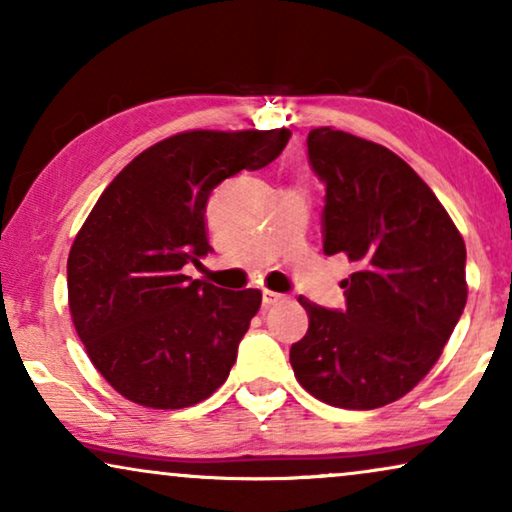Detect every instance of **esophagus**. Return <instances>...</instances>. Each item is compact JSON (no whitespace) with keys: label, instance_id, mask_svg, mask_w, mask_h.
Instances as JSON below:
<instances>
[{"label":"esophagus","instance_id":"34e87169","mask_svg":"<svg viewBox=\"0 0 512 512\" xmlns=\"http://www.w3.org/2000/svg\"><path fill=\"white\" fill-rule=\"evenodd\" d=\"M282 300H284L282 293H275V291H263V307H265V310H268V307H272V305L282 303Z\"/></svg>","mask_w":512,"mask_h":512}]
</instances>
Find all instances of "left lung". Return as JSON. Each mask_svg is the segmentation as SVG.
Listing matches in <instances>:
<instances>
[{"label": "left lung", "mask_w": 512, "mask_h": 512, "mask_svg": "<svg viewBox=\"0 0 512 512\" xmlns=\"http://www.w3.org/2000/svg\"><path fill=\"white\" fill-rule=\"evenodd\" d=\"M326 186L324 254L347 256L345 310L300 296L296 380L335 408L373 410L408 394L443 354L464 312L466 244L419 174L384 146L333 128L307 135Z\"/></svg>", "instance_id": "1"}]
</instances>
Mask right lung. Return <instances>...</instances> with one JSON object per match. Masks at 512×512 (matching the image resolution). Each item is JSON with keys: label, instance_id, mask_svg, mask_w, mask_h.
Masks as SVG:
<instances>
[{"label": "right lung", "instance_id": "add662e5", "mask_svg": "<svg viewBox=\"0 0 512 512\" xmlns=\"http://www.w3.org/2000/svg\"><path fill=\"white\" fill-rule=\"evenodd\" d=\"M291 130H191L139 153L104 188L67 258L69 312L93 366L132 403L179 410L228 380L261 291L184 275L200 265L207 200L270 165Z\"/></svg>", "mask_w": 512, "mask_h": 512}]
</instances>
